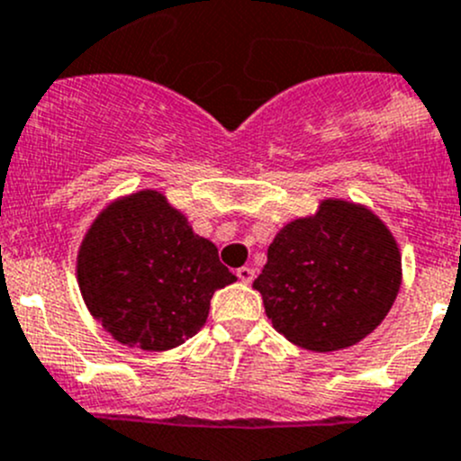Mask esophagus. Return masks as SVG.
Segmentation results:
<instances>
[{
	"mask_svg": "<svg viewBox=\"0 0 461 461\" xmlns=\"http://www.w3.org/2000/svg\"><path fill=\"white\" fill-rule=\"evenodd\" d=\"M236 276H239V279L243 281V284H252V281H254V270H252V267L243 266V267H239V270H236Z\"/></svg>",
	"mask_w": 461,
	"mask_h": 461,
	"instance_id": "1",
	"label": "esophagus"
}]
</instances>
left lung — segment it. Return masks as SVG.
Returning a JSON list of instances; mask_svg holds the SVG:
<instances>
[{
    "instance_id": "8db88e82",
    "label": "left lung",
    "mask_w": 461,
    "mask_h": 461,
    "mask_svg": "<svg viewBox=\"0 0 461 461\" xmlns=\"http://www.w3.org/2000/svg\"><path fill=\"white\" fill-rule=\"evenodd\" d=\"M401 254L369 209L324 200L288 222L254 281L272 326L308 351H338L372 333L394 303Z\"/></svg>"
}]
</instances>
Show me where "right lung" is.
<instances>
[{
  "label": "right lung",
  "instance_id": "1",
  "mask_svg": "<svg viewBox=\"0 0 461 461\" xmlns=\"http://www.w3.org/2000/svg\"><path fill=\"white\" fill-rule=\"evenodd\" d=\"M236 276L212 240L158 191L103 209L78 252V285L103 329L144 351H167L198 333L218 288Z\"/></svg>",
  "mask_w": 461,
  "mask_h": 461
}]
</instances>
